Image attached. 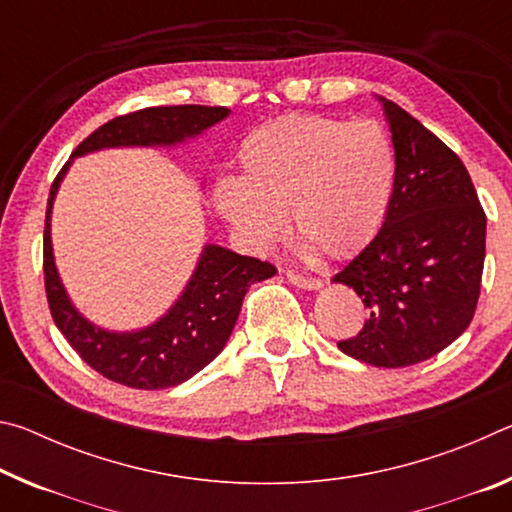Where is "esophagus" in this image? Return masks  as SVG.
<instances>
[{
    "mask_svg": "<svg viewBox=\"0 0 512 512\" xmlns=\"http://www.w3.org/2000/svg\"><path fill=\"white\" fill-rule=\"evenodd\" d=\"M287 280L291 284H296V287L300 289H320L323 287V280H318V277H311V275H302V273H296V271H287Z\"/></svg>",
    "mask_w": 512,
    "mask_h": 512,
    "instance_id": "obj_1",
    "label": "esophagus"
}]
</instances>
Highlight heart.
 <instances>
[{
  "label": "heart",
  "instance_id": "obj_1",
  "mask_svg": "<svg viewBox=\"0 0 512 512\" xmlns=\"http://www.w3.org/2000/svg\"><path fill=\"white\" fill-rule=\"evenodd\" d=\"M239 178L214 185V207L253 248L291 232L307 253L348 257L384 221L395 183V153L375 121L284 115L246 135Z\"/></svg>",
  "mask_w": 512,
  "mask_h": 512
}]
</instances>
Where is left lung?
Wrapping results in <instances>:
<instances>
[{"label":"left lung","mask_w":512,"mask_h":512,"mask_svg":"<svg viewBox=\"0 0 512 512\" xmlns=\"http://www.w3.org/2000/svg\"><path fill=\"white\" fill-rule=\"evenodd\" d=\"M395 146L384 225L334 275L368 307L341 352L377 368L427 361L474 316L485 259V212L461 158L397 103L381 99Z\"/></svg>","instance_id":"left-lung-1"}]
</instances>
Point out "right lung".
Wrapping results in <instances>:
<instances>
[{
  "label": "right lung",
  "mask_w": 512,
  "mask_h": 512,
  "mask_svg": "<svg viewBox=\"0 0 512 512\" xmlns=\"http://www.w3.org/2000/svg\"><path fill=\"white\" fill-rule=\"evenodd\" d=\"M228 112L221 106H160L128 112L85 137L72 158L110 146H169L183 142L185 137H194L228 117ZM67 167L69 162H65L51 185L42 241V268L51 318L76 354L106 379L140 391H162L183 384L225 348L248 287L273 277L275 266L210 244L203 248L192 280L167 316L140 332H106L88 323L72 307L51 253V207Z\"/></svg>",
  "instance_id": "add662e5"
}]
</instances>
